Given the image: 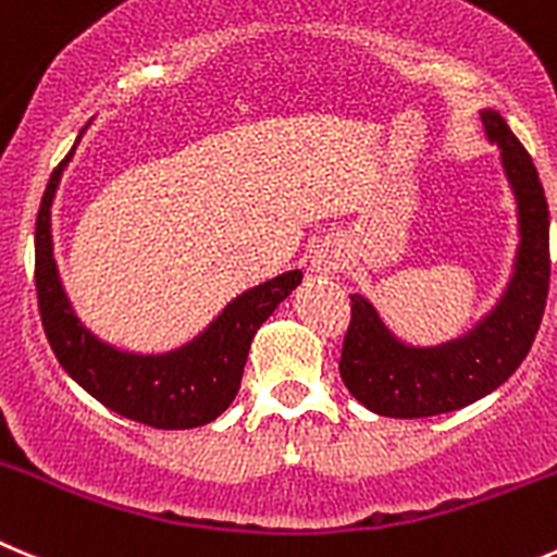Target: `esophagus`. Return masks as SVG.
<instances>
[{"label": "esophagus", "mask_w": 557, "mask_h": 557, "mask_svg": "<svg viewBox=\"0 0 557 557\" xmlns=\"http://www.w3.org/2000/svg\"><path fill=\"white\" fill-rule=\"evenodd\" d=\"M311 268H314L317 273H325V275L338 273V270L344 268L342 251H338V248H333V246L317 248L314 257H311Z\"/></svg>", "instance_id": "1"}]
</instances>
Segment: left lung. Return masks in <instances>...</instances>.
<instances>
[{"label":"left lung","mask_w":557,"mask_h":557,"mask_svg":"<svg viewBox=\"0 0 557 557\" xmlns=\"http://www.w3.org/2000/svg\"><path fill=\"white\" fill-rule=\"evenodd\" d=\"M486 136L503 150L517 208V273L500 306L468 336L443 347H405L361 295H349L338 374L355 399L388 418H426L459 410L506 383L525 361L549 293V208L533 158L497 111H481Z\"/></svg>","instance_id":"8db88e82"}]
</instances>
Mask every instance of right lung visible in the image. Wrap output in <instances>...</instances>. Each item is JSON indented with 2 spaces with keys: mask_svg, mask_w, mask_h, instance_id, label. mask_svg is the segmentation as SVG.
Here are the masks:
<instances>
[{
  "mask_svg": "<svg viewBox=\"0 0 557 557\" xmlns=\"http://www.w3.org/2000/svg\"><path fill=\"white\" fill-rule=\"evenodd\" d=\"M73 150L51 172L35 221L37 309L57 361L89 396L131 421L156 429H194L215 421L240 388L253 333L304 275L289 270L248 289L202 336L174 352L134 355L109 347L76 320L51 253V199Z\"/></svg>",
  "mask_w": 557,
  "mask_h": 557,
  "instance_id": "right-lung-1",
  "label": "right lung"
}]
</instances>
